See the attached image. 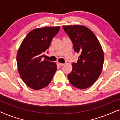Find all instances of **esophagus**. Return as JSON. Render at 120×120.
<instances>
[{
    "mask_svg": "<svg viewBox=\"0 0 120 120\" xmlns=\"http://www.w3.org/2000/svg\"><path fill=\"white\" fill-rule=\"evenodd\" d=\"M57 64H58V65H59V66L62 67V66H63L64 64H63V63H59V62H57Z\"/></svg>",
    "mask_w": 120,
    "mask_h": 120,
    "instance_id": "1",
    "label": "esophagus"
}]
</instances>
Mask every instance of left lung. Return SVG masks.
Returning a JSON list of instances; mask_svg holds the SVG:
<instances>
[{
    "label": "left lung",
    "instance_id": "8db88e82",
    "mask_svg": "<svg viewBox=\"0 0 120 120\" xmlns=\"http://www.w3.org/2000/svg\"><path fill=\"white\" fill-rule=\"evenodd\" d=\"M71 39L75 52L80 54L73 69L68 75L70 83L79 89H86L97 81L101 73L104 52L98 39L83 26H63Z\"/></svg>",
    "mask_w": 120,
    "mask_h": 120
}]
</instances>
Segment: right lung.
Masks as SVG:
<instances>
[{"label":"right lung","mask_w":120,"mask_h":120,"mask_svg":"<svg viewBox=\"0 0 120 120\" xmlns=\"http://www.w3.org/2000/svg\"><path fill=\"white\" fill-rule=\"evenodd\" d=\"M60 27H45L31 30L22 41L17 53L19 73L24 82L33 90L49 85L57 70L56 63L44 59L42 53L50 46Z\"/></svg>","instance_id":"add662e5"}]
</instances>
